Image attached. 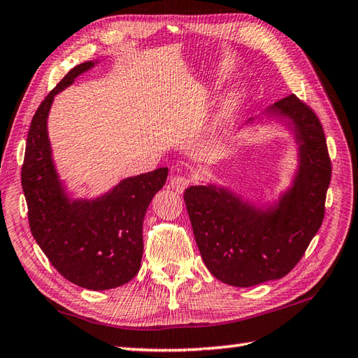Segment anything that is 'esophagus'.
Wrapping results in <instances>:
<instances>
[{
    "label": "esophagus",
    "instance_id": "34e87169",
    "mask_svg": "<svg viewBox=\"0 0 358 358\" xmlns=\"http://www.w3.org/2000/svg\"><path fill=\"white\" fill-rule=\"evenodd\" d=\"M189 185H191V180L186 175H175V177L171 178V187L175 192L181 194Z\"/></svg>",
    "mask_w": 358,
    "mask_h": 358
}]
</instances>
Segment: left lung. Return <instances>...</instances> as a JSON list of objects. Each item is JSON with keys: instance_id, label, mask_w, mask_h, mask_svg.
<instances>
[{"instance_id": "8db88e82", "label": "left lung", "mask_w": 358, "mask_h": 358, "mask_svg": "<svg viewBox=\"0 0 358 358\" xmlns=\"http://www.w3.org/2000/svg\"><path fill=\"white\" fill-rule=\"evenodd\" d=\"M268 112L291 120L289 127L300 144L299 173L275 209L254 208L212 185L185 192L203 262L212 275L231 286L249 287L287 275L324 218L332 164L320 120L294 94Z\"/></svg>"}]
</instances>
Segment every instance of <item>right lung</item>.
Masks as SVG:
<instances>
[{"label": "right lung", "mask_w": 358, "mask_h": 358, "mask_svg": "<svg viewBox=\"0 0 358 358\" xmlns=\"http://www.w3.org/2000/svg\"><path fill=\"white\" fill-rule=\"evenodd\" d=\"M92 66H75L36 109L21 185L30 232L53 268L73 285L106 291L127 283L140 271L144 214L166 183L167 167L126 178L96 200L67 199L52 162L48 115L53 96Z\"/></svg>", "instance_id": "obj_1"}]
</instances>
